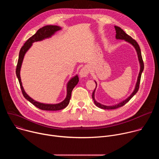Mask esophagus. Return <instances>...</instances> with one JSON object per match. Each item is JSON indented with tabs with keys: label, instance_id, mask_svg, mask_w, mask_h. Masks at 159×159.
Listing matches in <instances>:
<instances>
[{
	"label": "esophagus",
	"instance_id": "esophagus-1",
	"mask_svg": "<svg viewBox=\"0 0 159 159\" xmlns=\"http://www.w3.org/2000/svg\"><path fill=\"white\" fill-rule=\"evenodd\" d=\"M89 74V69L87 66H84L79 72V75L81 78L85 77Z\"/></svg>",
	"mask_w": 159,
	"mask_h": 159
}]
</instances>
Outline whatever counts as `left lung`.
<instances>
[{
  "instance_id": "1",
  "label": "left lung",
  "mask_w": 159,
  "mask_h": 159,
  "mask_svg": "<svg viewBox=\"0 0 159 159\" xmlns=\"http://www.w3.org/2000/svg\"><path fill=\"white\" fill-rule=\"evenodd\" d=\"M115 30H116V38L117 39H124L125 41L130 43L132 46L135 48L136 52H137V55H138V58L139 60V63H140V72L138 76V79H137V84H136L134 89L133 91V93H131V94L128 98H126L125 100L115 104V105H112V106H106V105H103L99 102H98L97 101H96L95 99V92H96V89L97 87V82L95 81V83L96 84V87L95 88V89L94 90V91L93 93V96L92 98L93 99V101L94 102V104H96V106H98L99 108L101 109H115L116 108H118L120 107H121L123 106H124L126 103H127L134 95L135 94L138 92L139 89V86H140V79H141V75L142 74L143 71L144 69V64H143V59H142V53H141V50L140 48V47L139 44L137 43V42L134 39H133L131 36H129V35H128L121 28L115 26Z\"/></svg>"
}]
</instances>
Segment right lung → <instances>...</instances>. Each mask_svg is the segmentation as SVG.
I'll use <instances>...</instances> for the list:
<instances>
[{
  "label": "right lung",
  "mask_w": 159,
  "mask_h": 159,
  "mask_svg": "<svg viewBox=\"0 0 159 159\" xmlns=\"http://www.w3.org/2000/svg\"><path fill=\"white\" fill-rule=\"evenodd\" d=\"M61 30V28L58 26H53V25H48L45 26L39 30L37 31V32L32 36L31 38H30L26 43L24 44L23 47L20 50L19 55V58L17 61V65L16 67V75L18 79L20 89L22 90V94H23L24 97L29 101L31 103H32L33 105H34L38 108L41 109V110H45V111H58L61 110L66 107L68 104H69L70 99L71 98V94L73 89L75 87V86L78 84L79 82V77L77 75L72 77L69 82H68L66 84V96L65 99L61 101L60 103L58 104H44L41 103L38 101H34L33 99L31 97H30L25 92V90L22 87L20 76V68L22 63V61H23L24 57L26 54V53L28 52V50L31 48L32 46V44L34 42L42 41L44 39L49 38L52 37L57 31Z\"/></svg>",
  "instance_id": "obj_1"
}]
</instances>
